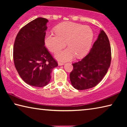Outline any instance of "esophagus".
<instances>
[{"instance_id":"esophagus-1","label":"esophagus","mask_w":127,"mask_h":127,"mask_svg":"<svg viewBox=\"0 0 127 127\" xmlns=\"http://www.w3.org/2000/svg\"><path fill=\"white\" fill-rule=\"evenodd\" d=\"M64 63H63V62H58V65H64Z\"/></svg>"}]
</instances>
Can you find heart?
Masks as SVG:
<instances>
[{"instance_id":"obj_1","label":"heart","mask_w":127,"mask_h":127,"mask_svg":"<svg viewBox=\"0 0 127 127\" xmlns=\"http://www.w3.org/2000/svg\"><path fill=\"white\" fill-rule=\"evenodd\" d=\"M54 30L56 34H47L45 42L52 53H57L64 48L66 42L68 48L55 55L59 61H69L74 56L77 58H81L89 53L94 36L90 27L73 22H65L58 25Z\"/></svg>"}]
</instances>
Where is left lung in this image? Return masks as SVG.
Masks as SVG:
<instances>
[{"label":"left lung","instance_id":"left-lung-1","mask_svg":"<svg viewBox=\"0 0 127 127\" xmlns=\"http://www.w3.org/2000/svg\"><path fill=\"white\" fill-rule=\"evenodd\" d=\"M111 59V47L109 38L100 30L97 40L91 50L81 61L73 64L70 80L74 88L84 90L96 86L106 74Z\"/></svg>","mask_w":127,"mask_h":127}]
</instances>
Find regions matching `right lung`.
Segmentation results:
<instances>
[{"instance_id": "add662e5", "label": "right lung", "mask_w": 127, "mask_h": 127, "mask_svg": "<svg viewBox=\"0 0 127 127\" xmlns=\"http://www.w3.org/2000/svg\"><path fill=\"white\" fill-rule=\"evenodd\" d=\"M48 20L39 17L20 30L15 39L13 61L19 75L28 85L44 87L49 83L51 73L58 66L45 46Z\"/></svg>"}]
</instances>
